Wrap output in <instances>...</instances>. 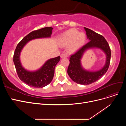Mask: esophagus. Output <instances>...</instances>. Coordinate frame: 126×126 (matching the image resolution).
I'll use <instances>...</instances> for the list:
<instances>
[{"label": "esophagus", "mask_w": 126, "mask_h": 126, "mask_svg": "<svg viewBox=\"0 0 126 126\" xmlns=\"http://www.w3.org/2000/svg\"><path fill=\"white\" fill-rule=\"evenodd\" d=\"M67 57H68V56L66 54H61V55H60V57L62 58H67Z\"/></svg>", "instance_id": "obj_1"}]
</instances>
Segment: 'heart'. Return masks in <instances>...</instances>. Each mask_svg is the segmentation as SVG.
<instances>
[{
  "label": "heart",
  "mask_w": 126,
  "mask_h": 126,
  "mask_svg": "<svg viewBox=\"0 0 126 126\" xmlns=\"http://www.w3.org/2000/svg\"><path fill=\"white\" fill-rule=\"evenodd\" d=\"M86 36L84 33L79 32L76 29H71L63 34L60 43L62 46H68V51L70 53L77 51L84 45Z\"/></svg>",
  "instance_id": "1"
}]
</instances>
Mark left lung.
<instances>
[{
	"label": "left lung",
	"mask_w": 126,
	"mask_h": 126,
	"mask_svg": "<svg viewBox=\"0 0 126 126\" xmlns=\"http://www.w3.org/2000/svg\"><path fill=\"white\" fill-rule=\"evenodd\" d=\"M84 29L89 41L70 56L67 72L70 78L74 82L85 85L96 81L107 71L111 58V50L107 41L102 35L87 28L84 27ZM94 47L99 48L104 51L106 55V60L104 66L101 70L90 72L83 69L81 66V59L87 50Z\"/></svg>",
	"instance_id": "left-lung-1"
}]
</instances>
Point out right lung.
I'll return each instance as SVG.
<instances>
[{
	"instance_id": "right-lung-1",
	"label": "right lung",
	"mask_w": 126,
	"mask_h": 126,
	"mask_svg": "<svg viewBox=\"0 0 126 126\" xmlns=\"http://www.w3.org/2000/svg\"><path fill=\"white\" fill-rule=\"evenodd\" d=\"M52 29V27H48L30 32L21 40L15 49L13 61L18 77L21 81L30 87L38 88L49 84L54 77L55 68L59 62L60 57L49 59L38 70L30 71L22 66L20 60V52L29 41L35 39L50 37Z\"/></svg>"
}]
</instances>
